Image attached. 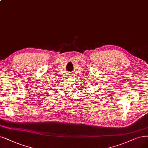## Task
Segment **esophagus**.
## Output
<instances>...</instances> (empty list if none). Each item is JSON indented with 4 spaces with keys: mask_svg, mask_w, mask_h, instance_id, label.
Masks as SVG:
<instances>
[{
    "mask_svg": "<svg viewBox=\"0 0 148 148\" xmlns=\"http://www.w3.org/2000/svg\"><path fill=\"white\" fill-rule=\"evenodd\" d=\"M70 76V77H69V78H72L73 77V76L72 75H70V76Z\"/></svg>",
    "mask_w": 148,
    "mask_h": 148,
    "instance_id": "1",
    "label": "esophagus"
}]
</instances>
